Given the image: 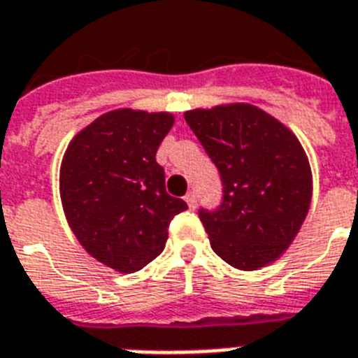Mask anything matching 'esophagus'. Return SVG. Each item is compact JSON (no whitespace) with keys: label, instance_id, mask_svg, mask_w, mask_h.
<instances>
[{"label":"esophagus","instance_id":"esophagus-1","mask_svg":"<svg viewBox=\"0 0 358 358\" xmlns=\"http://www.w3.org/2000/svg\"><path fill=\"white\" fill-rule=\"evenodd\" d=\"M185 202H187V206H189V208H196V195H195V191H189V193L185 195Z\"/></svg>","mask_w":358,"mask_h":358}]
</instances>
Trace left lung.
<instances>
[{"mask_svg": "<svg viewBox=\"0 0 358 358\" xmlns=\"http://www.w3.org/2000/svg\"><path fill=\"white\" fill-rule=\"evenodd\" d=\"M185 122L223 180V204L201 210L213 252L255 271L288 250L312 201L306 152L288 126L252 103L191 109Z\"/></svg>", "mask_w": 358, "mask_h": 358, "instance_id": "8db88e82", "label": "left lung"}]
</instances>
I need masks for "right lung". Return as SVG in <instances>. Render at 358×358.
<instances>
[{
    "label": "right lung",
    "instance_id": "add662e5",
    "mask_svg": "<svg viewBox=\"0 0 358 358\" xmlns=\"http://www.w3.org/2000/svg\"><path fill=\"white\" fill-rule=\"evenodd\" d=\"M173 124L167 111L113 109L66 146L59 171L64 217L81 247L115 271H139L159 256L171 219L187 210L165 191L156 162Z\"/></svg>",
    "mask_w": 358,
    "mask_h": 358
}]
</instances>
